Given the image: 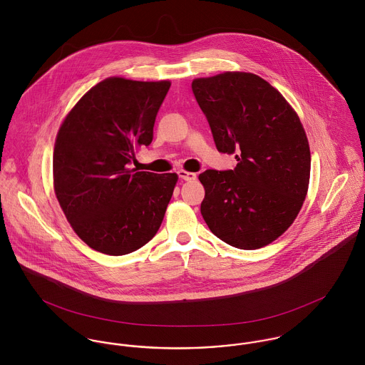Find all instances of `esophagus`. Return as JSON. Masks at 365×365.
Returning <instances> with one entry per match:
<instances>
[{"label":"esophagus","mask_w":365,"mask_h":365,"mask_svg":"<svg viewBox=\"0 0 365 365\" xmlns=\"http://www.w3.org/2000/svg\"><path fill=\"white\" fill-rule=\"evenodd\" d=\"M178 175H180L181 180H185V181H194L197 178L195 173H190V171H185V170H180Z\"/></svg>","instance_id":"34e87169"}]
</instances>
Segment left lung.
Returning a JSON list of instances; mask_svg holds the SVG:
<instances>
[{
	"mask_svg": "<svg viewBox=\"0 0 365 365\" xmlns=\"http://www.w3.org/2000/svg\"><path fill=\"white\" fill-rule=\"evenodd\" d=\"M216 149L236 153L235 170L200 174L201 213L225 243L256 250L297 219L308 194L311 149L295 109L260 76L225 71L192 81Z\"/></svg>",
	"mask_w": 365,
	"mask_h": 365,
	"instance_id": "obj_1",
	"label": "left lung"
}]
</instances>
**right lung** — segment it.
I'll use <instances>...</instances> for the list:
<instances>
[{
  "label": "right lung",
  "instance_id": "obj_1",
  "mask_svg": "<svg viewBox=\"0 0 365 365\" xmlns=\"http://www.w3.org/2000/svg\"><path fill=\"white\" fill-rule=\"evenodd\" d=\"M170 86L168 80L105 78L58 128L54 194L76 235L100 253H132L155 237L163 222L178 175L135 171L128 164L152 143Z\"/></svg>",
  "mask_w": 365,
  "mask_h": 365
}]
</instances>
